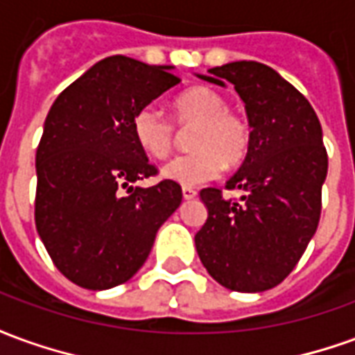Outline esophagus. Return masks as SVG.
<instances>
[{"label":"esophagus","instance_id":"obj_1","mask_svg":"<svg viewBox=\"0 0 355 355\" xmlns=\"http://www.w3.org/2000/svg\"><path fill=\"white\" fill-rule=\"evenodd\" d=\"M198 196V192L193 190V188H190V186H182V198L184 200H193Z\"/></svg>","mask_w":355,"mask_h":355}]
</instances>
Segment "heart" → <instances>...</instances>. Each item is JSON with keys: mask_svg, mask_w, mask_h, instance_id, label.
<instances>
[{"mask_svg": "<svg viewBox=\"0 0 355 355\" xmlns=\"http://www.w3.org/2000/svg\"><path fill=\"white\" fill-rule=\"evenodd\" d=\"M173 119L180 129L192 127L188 146L192 152L177 155L162 167V175L182 186L213 180L226 167H238L251 150L253 131L245 116L228 110L223 94L209 87H193L173 102ZM132 135L139 146L152 157L169 154L177 131L154 106L140 108L132 117Z\"/></svg>", "mask_w": 355, "mask_h": 355, "instance_id": "b5f03b06", "label": "heart"}]
</instances>
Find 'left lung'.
<instances>
[{
    "label": "left lung",
    "mask_w": 355,
    "mask_h": 355,
    "mask_svg": "<svg viewBox=\"0 0 355 355\" xmlns=\"http://www.w3.org/2000/svg\"><path fill=\"white\" fill-rule=\"evenodd\" d=\"M201 80L232 83L253 131L251 150L226 190L203 188L207 220L196 234V249L213 279L226 289H272L297 266L321 215V186L327 150L320 119L304 94L270 66L239 60L209 70Z\"/></svg>",
    "instance_id": "1"
}]
</instances>
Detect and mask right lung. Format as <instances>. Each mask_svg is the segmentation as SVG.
<instances>
[{"label":"right lung","mask_w":355,"mask_h":355,"mask_svg":"<svg viewBox=\"0 0 355 355\" xmlns=\"http://www.w3.org/2000/svg\"><path fill=\"white\" fill-rule=\"evenodd\" d=\"M177 83L169 66L116 55L51 106L35 152V228L60 274L83 289L131 279L182 201L173 180L131 186L157 175L132 135V117Z\"/></svg>","instance_id":"add662e5"}]
</instances>
